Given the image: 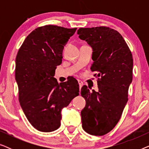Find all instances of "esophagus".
I'll return each mask as SVG.
<instances>
[{
  "mask_svg": "<svg viewBox=\"0 0 149 149\" xmlns=\"http://www.w3.org/2000/svg\"><path fill=\"white\" fill-rule=\"evenodd\" d=\"M78 82H79V87H80V89H81V87H82L83 85V82L81 80H78Z\"/></svg>",
  "mask_w": 149,
  "mask_h": 149,
  "instance_id": "34e87169",
  "label": "esophagus"
}]
</instances>
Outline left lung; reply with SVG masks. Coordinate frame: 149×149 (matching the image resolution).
<instances>
[{
	"label": "left lung",
	"instance_id": "left-lung-1",
	"mask_svg": "<svg viewBox=\"0 0 149 149\" xmlns=\"http://www.w3.org/2000/svg\"><path fill=\"white\" fill-rule=\"evenodd\" d=\"M77 34L93 49L91 70L98 77V91H90L86 85L81 88L86 101L81 113L82 127L91 135L103 136L117 125L128 100L132 54L121 34L109 27L81 28Z\"/></svg>",
	"mask_w": 149,
	"mask_h": 149
}]
</instances>
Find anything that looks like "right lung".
Instances as JSON below:
<instances>
[{"instance_id": "right-lung-1", "label": "right lung", "mask_w": 149, "mask_h": 149, "mask_svg": "<svg viewBox=\"0 0 149 149\" xmlns=\"http://www.w3.org/2000/svg\"><path fill=\"white\" fill-rule=\"evenodd\" d=\"M76 30L55 25L36 28L26 38L16 56L20 105L30 123L40 132L58 129L62 109L79 95L74 78L59 84L54 77L57 66L62 64L64 46Z\"/></svg>"}]
</instances>
